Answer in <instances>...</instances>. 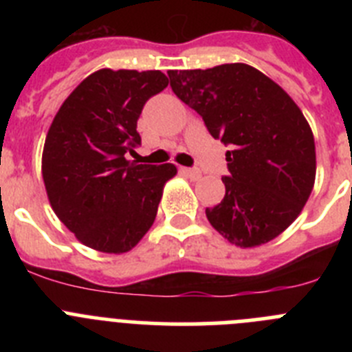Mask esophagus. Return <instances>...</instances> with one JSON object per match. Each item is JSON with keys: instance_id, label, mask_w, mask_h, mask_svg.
Returning a JSON list of instances; mask_svg holds the SVG:
<instances>
[{"instance_id": "esophagus-1", "label": "esophagus", "mask_w": 352, "mask_h": 352, "mask_svg": "<svg viewBox=\"0 0 352 352\" xmlns=\"http://www.w3.org/2000/svg\"><path fill=\"white\" fill-rule=\"evenodd\" d=\"M182 173L185 174V176H188L190 179L201 178V170L199 169H188V167H182Z\"/></svg>"}]
</instances>
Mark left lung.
<instances>
[{"instance_id":"left-lung-1","label":"left lung","mask_w":352,"mask_h":352,"mask_svg":"<svg viewBox=\"0 0 352 352\" xmlns=\"http://www.w3.org/2000/svg\"><path fill=\"white\" fill-rule=\"evenodd\" d=\"M167 74L178 98L231 146L226 195L206 208L213 229L241 248L275 239L298 219L316 183V142L301 109L247 63Z\"/></svg>"}]
</instances>
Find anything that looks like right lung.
<instances>
[{
  "instance_id": "1",
  "label": "right lung",
  "mask_w": 352,
  "mask_h": 352,
  "mask_svg": "<svg viewBox=\"0 0 352 352\" xmlns=\"http://www.w3.org/2000/svg\"><path fill=\"white\" fill-rule=\"evenodd\" d=\"M160 70L93 72L61 104L49 126L42 178L56 217L80 243L125 254L157 217L174 164L142 166L125 155L141 142L138 120L149 96L167 88Z\"/></svg>"
}]
</instances>
